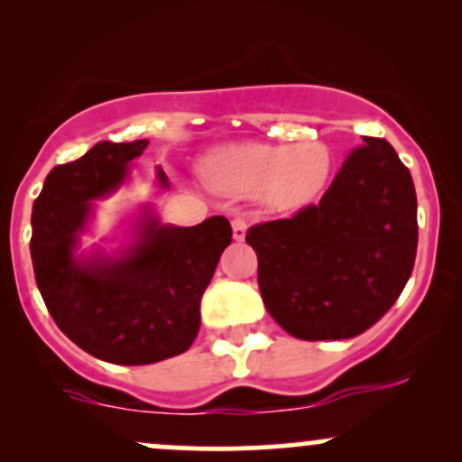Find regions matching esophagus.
Instances as JSON below:
<instances>
[{
    "mask_svg": "<svg viewBox=\"0 0 462 462\" xmlns=\"http://www.w3.org/2000/svg\"><path fill=\"white\" fill-rule=\"evenodd\" d=\"M245 232L247 221L243 219V217H235V219H232V236H235V241H243V238H245Z\"/></svg>",
    "mask_w": 462,
    "mask_h": 462,
    "instance_id": "esophagus-1",
    "label": "esophagus"
}]
</instances>
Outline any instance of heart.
<instances>
[{"label": "heart", "instance_id": "1", "mask_svg": "<svg viewBox=\"0 0 462 462\" xmlns=\"http://www.w3.org/2000/svg\"><path fill=\"white\" fill-rule=\"evenodd\" d=\"M206 182L230 195L261 190L273 208L293 210L315 199L330 176V153L321 143L293 145L241 143L210 153L201 164Z\"/></svg>", "mask_w": 462, "mask_h": 462}]
</instances>
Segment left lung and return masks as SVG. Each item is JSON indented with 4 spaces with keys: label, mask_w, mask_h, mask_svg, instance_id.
<instances>
[{
    "label": "left lung",
    "mask_w": 462,
    "mask_h": 462,
    "mask_svg": "<svg viewBox=\"0 0 462 462\" xmlns=\"http://www.w3.org/2000/svg\"><path fill=\"white\" fill-rule=\"evenodd\" d=\"M264 309L291 337L352 338L384 315L412 273L417 195L411 171L384 139L365 136L319 204L256 224Z\"/></svg>",
    "instance_id": "obj_1"
}]
</instances>
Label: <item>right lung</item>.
<instances>
[{"label":"right lung","instance_id":"1","mask_svg":"<svg viewBox=\"0 0 462 462\" xmlns=\"http://www.w3.org/2000/svg\"><path fill=\"white\" fill-rule=\"evenodd\" d=\"M147 143H97L78 161L58 164L32 206L30 254L47 310L78 347L115 365L187 352L199 330L201 295L232 243L226 217L176 227L145 215L139 241L121 258H76L93 199L121 187ZM158 180L167 187L162 169Z\"/></svg>","mask_w":462,"mask_h":462}]
</instances>
